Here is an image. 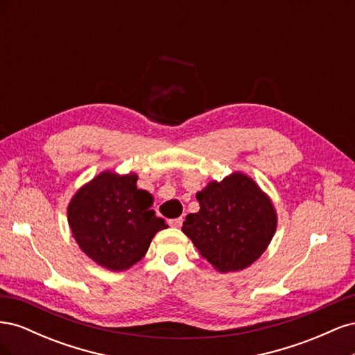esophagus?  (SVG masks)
I'll use <instances>...</instances> for the list:
<instances>
[{
  "instance_id": "esophagus-1",
  "label": "esophagus",
  "mask_w": 355,
  "mask_h": 355,
  "mask_svg": "<svg viewBox=\"0 0 355 355\" xmlns=\"http://www.w3.org/2000/svg\"><path fill=\"white\" fill-rule=\"evenodd\" d=\"M182 218H178V219H171V220H168V225L170 227H173V228H180L182 227Z\"/></svg>"
}]
</instances>
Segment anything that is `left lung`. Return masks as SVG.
<instances>
[{
	"label": "left lung",
	"mask_w": 355,
	"mask_h": 355,
	"mask_svg": "<svg viewBox=\"0 0 355 355\" xmlns=\"http://www.w3.org/2000/svg\"><path fill=\"white\" fill-rule=\"evenodd\" d=\"M200 210L182 231L219 272L245 270L263 254L277 231L271 197L243 171L210 180L197 192Z\"/></svg>",
	"instance_id": "1"
}]
</instances>
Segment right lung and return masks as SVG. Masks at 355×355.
Returning a JSON list of instances; mask_svg holds the SVG:
<instances>
[{"label": "right lung", "mask_w": 355, "mask_h": 355, "mask_svg": "<svg viewBox=\"0 0 355 355\" xmlns=\"http://www.w3.org/2000/svg\"><path fill=\"white\" fill-rule=\"evenodd\" d=\"M137 175L103 170L72 196L67 214L72 237L93 262L127 271L146 254L164 219L151 209L153 194L137 188Z\"/></svg>", "instance_id": "right-lung-1"}]
</instances>
